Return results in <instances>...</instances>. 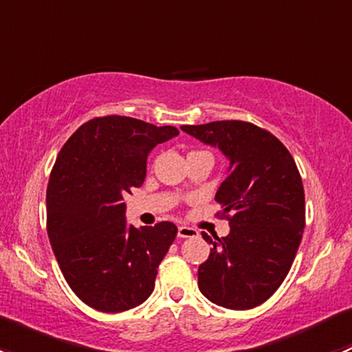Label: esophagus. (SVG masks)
<instances>
[{"instance_id": "1", "label": "esophagus", "mask_w": 352, "mask_h": 352, "mask_svg": "<svg viewBox=\"0 0 352 352\" xmlns=\"http://www.w3.org/2000/svg\"><path fill=\"white\" fill-rule=\"evenodd\" d=\"M179 239H190V236H196L197 235V230L190 228V226H179V232H177Z\"/></svg>"}]
</instances>
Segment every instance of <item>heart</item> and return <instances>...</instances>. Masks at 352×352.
Wrapping results in <instances>:
<instances>
[{
	"instance_id": "1",
	"label": "heart",
	"mask_w": 352,
	"mask_h": 352,
	"mask_svg": "<svg viewBox=\"0 0 352 352\" xmlns=\"http://www.w3.org/2000/svg\"><path fill=\"white\" fill-rule=\"evenodd\" d=\"M190 153H192V151H190Z\"/></svg>"
}]
</instances>
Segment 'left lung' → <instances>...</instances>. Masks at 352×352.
<instances>
[{"label": "left lung", "instance_id": "left-lung-1", "mask_svg": "<svg viewBox=\"0 0 352 352\" xmlns=\"http://www.w3.org/2000/svg\"><path fill=\"white\" fill-rule=\"evenodd\" d=\"M190 136L218 146L230 160L216 192L228 219V236L212 240L199 265V289L212 303L250 310L283 285L305 228V190L293 156L269 131L245 120L182 126Z\"/></svg>", "mask_w": 352, "mask_h": 352}]
</instances>
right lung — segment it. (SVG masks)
<instances>
[{
  "label": "right lung",
  "instance_id": "add662e5",
  "mask_svg": "<svg viewBox=\"0 0 352 352\" xmlns=\"http://www.w3.org/2000/svg\"><path fill=\"white\" fill-rule=\"evenodd\" d=\"M177 134L133 117H95L56 158L45 196L49 242L73 293L95 310L119 314L153 293L177 226H127L124 197L143 186L148 153Z\"/></svg>",
  "mask_w": 352,
  "mask_h": 352
}]
</instances>
